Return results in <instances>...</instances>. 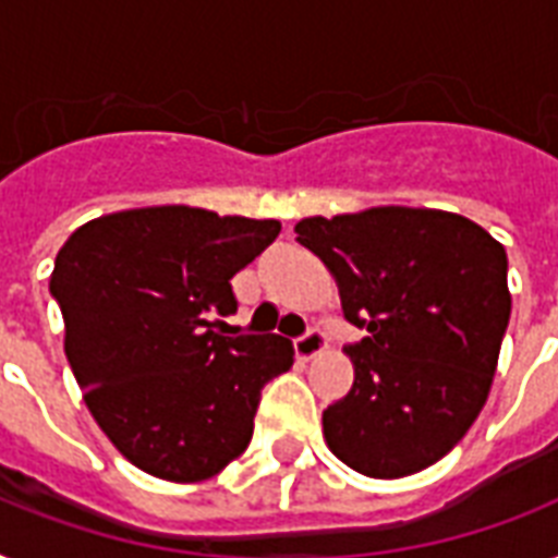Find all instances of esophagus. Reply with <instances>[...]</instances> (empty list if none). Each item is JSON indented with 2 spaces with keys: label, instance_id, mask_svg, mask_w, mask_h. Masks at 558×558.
<instances>
[{
  "label": "esophagus",
  "instance_id": "1",
  "mask_svg": "<svg viewBox=\"0 0 558 558\" xmlns=\"http://www.w3.org/2000/svg\"><path fill=\"white\" fill-rule=\"evenodd\" d=\"M324 350H327V339H324L322 330H310L304 332L301 339H295V356L304 359V362L315 359L318 353H324Z\"/></svg>",
  "mask_w": 558,
  "mask_h": 558
}]
</instances>
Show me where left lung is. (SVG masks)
<instances>
[{
  "label": "left lung",
  "mask_w": 558,
  "mask_h": 558,
  "mask_svg": "<svg viewBox=\"0 0 558 558\" xmlns=\"http://www.w3.org/2000/svg\"><path fill=\"white\" fill-rule=\"evenodd\" d=\"M330 269L350 324L353 388L324 411V440L367 477L446 458L486 405L512 298L507 252L472 219L381 205L295 226Z\"/></svg>",
  "instance_id": "8db88e82"
}]
</instances>
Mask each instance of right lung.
<instances>
[{"label": "right lung", "instance_id": "1", "mask_svg": "<svg viewBox=\"0 0 558 558\" xmlns=\"http://www.w3.org/2000/svg\"><path fill=\"white\" fill-rule=\"evenodd\" d=\"M278 219L153 205L89 219L57 252L51 295L83 402L133 466L196 484L252 440L260 390L292 367L283 336H222L231 278Z\"/></svg>", "mask_w": 558, "mask_h": 558}]
</instances>
